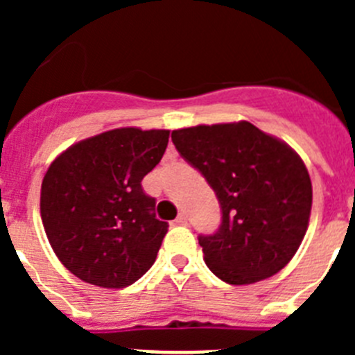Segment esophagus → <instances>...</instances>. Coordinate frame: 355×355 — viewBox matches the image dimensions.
<instances>
[{
    "mask_svg": "<svg viewBox=\"0 0 355 355\" xmlns=\"http://www.w3.org/2000/svg\"><path fill=\"white\" fill-rule=\"evenodd\" d=\"M175 224L178 225H187L188 224V216L184 215V213H180V215L175 216Z\"/></svg>",
    "mask_w": 355,
    "mask_h": 355,
    "instance_id": "esophagus-1",
    "label": "esophagus"
}]
</instances>
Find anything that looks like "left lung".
Segmentation results:
<instances>
[{
  "mask_svg": "<svg viewBox=\"0 0 355 355\" xmlns=\"http://www.w3.org/2000/svg\"><path fill=\"white\" fill-rule=\"evenodd\" d=\"M172 142L220 202L218 231L199 236L209 270L227 284H252L283 270L311 215L302 158L247 121L175 130Z\"/></svg>",
  "mask_w": 355,
  "mask_h": 355,
  "instance_id": "1",
  "label": "left lung"
}]
</instances>
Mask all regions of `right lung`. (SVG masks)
Returning a JSON list of instances; mask_svg holds the SVG:
<instances>
[{
    "label": "right lung",
    "mask_w": 355,
    "mask_h": 355,
    "mask_svg": "<svg viewBox=\"0 0 355 355\" xmlns=\"http://www.w3.org/2000/svg\"><path fill=\"white\" fill-rule=\"evenodd\" d=\"M168 130L117 128L65 149L40 188V216L69 272L101 288H126L156 259L167 222L156 218L144 175L162 159Z\"/></svg>",
    "instance_id": "right-lung-1"
}]
</instances>
